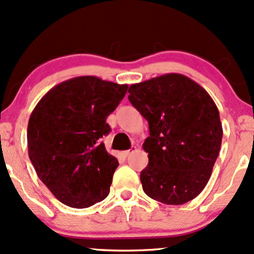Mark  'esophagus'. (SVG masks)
<instances>
[{
    "label": "esophagus",
    "instance_id": "obj_1",
    "mask_svg": "<svg viewBox=\"0 0 254 254\" xmlns=\"http://www.w3.org/2000/svg\"><path fill=\"white\" fill-rule=\"evenodd\" d=\"M136 149H137V148L135 147V145H133V147H131V149L124 151V155H125V156H129V155H131V154H132L133 151H135Z\"/></svg>",
    "mask_w": 254,
    "mask_h": 254
}]
</instances>
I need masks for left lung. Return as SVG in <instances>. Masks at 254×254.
Wrapping results in <instances>:
<instances>
[{"mask_svg": "<svg viewBox=\"0 0 254 254\" xmlns=\"http://www.w3.org/2000/svg\"><path fill=\"white\" fill-rule=\"evenodd\" d=\"M129 100L147 119L143 143L149 162L141 172L147 196L170 205L197 197L210 179L220 153V113L203 87L182 74L131 84Z\"/></svg>", "mask_w": 254, "mask_h": 254, "instance_id": "1", "label": "left lung"}]
</instances>
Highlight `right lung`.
<instances>
[{"label": "right lung", "mask_w": 254, "mask_h": 254, "mask_svg": "<svg viewBox=\"0 0 254 254\" xmlns=\"http://www.w3.org/2000/svg\"><path fill=\"white\" fill-rule=\"evenodd\" d=\"M127 84L78 76L51 88L31 113L28 156L38 177L60 202L83 209L101 202L118 160L107 153L101 137L111 131L106 119Z\"/></svg>", "instance_id": "obj_1"}]
</instances>
